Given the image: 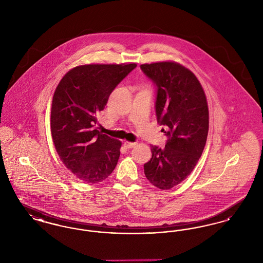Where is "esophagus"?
Listing matches in <instances>:
<instances>
[{"instance_id":"esophagus-1","label":"esophagus","mask_w":263,"mask_h":263,"mask_svg":"<svg viewBox=\"0 0 263 263\" xmlns=\"http://www.w3.org/2000/svg\"><path fill=\"white\" fill-rule=\"evenodd\" d=\"M136 144H137V143H135V142H129V141H125V142H124V147L129 149V148L134 147Z\"/></svg>"}]
</instances>
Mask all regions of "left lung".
I'll use <instances>...</instances> for the list:
<instances>
[{"label":"left lung","mask_w":263,"mask_h":263,"mask_svg":"<svg viewBox=\"0 0 263 263\" xmlns=\"http://www.w3.org/2000/svg\"><path fill=\"white\" fill-rule=\"evenodd\" d=\"M141 69L158 88L156 113L168 136L163 150L151 146L144 173L154 186L168 190L191 174L203 153L209 130L207 98L197 77L179 63H146Z\"/></svg>","instance_id":"left-lung-1"}]
</instances>
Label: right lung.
<instances>
[{
	"label": "right lung",
	"instance_id": "1",
	"mask_svg": "<svg viewBox=\"0 0 263 263\" xmlns=\"http://www.w3.org/2000/svg\"><path fill=\"white\" fill-rule=\"evenodd\" d=\"M136 63L86 64L66 73L52 99L51 136L65 166L87 183L106 179L117 164L121 141L100 133L98 115Z\"/></svg>",
	"mask_w": 263,
	"mask_h": 263
}]
</instances>
